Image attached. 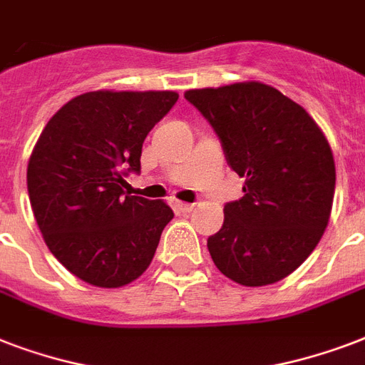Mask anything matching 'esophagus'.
<instances>
[{
    "label": "esophagus",
    "mask_w": 365,
    "mask_h": 365,
    "mask_svg": "<svg viewBox=\"0 0 365 365\" xmlns=\"http://www.w3.org/2000/svg\"><path fill=\"white\" fill-rule=\"evenodd\" d=\"M174 208H176L178 212H183V214H187V212L193 210L195 205H189V202H180V200H176V202H174Z\"/></svg>",
    "instance_id": "1"
}]
</instances>
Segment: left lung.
I'll return each instance as SVG.
<instances>
[{"label": "left lung", "instance_id": "obj_1", "mask_svg": "<svg viewBox=\"0 0 365 365\" xmlns=\"http://www.w3.org/2000/svg\"><path fill=\"white\" fill-rule=\"evenodd\" d=\"M222 142L244 195L223 208L208 237L212 261L242 286L282 280L317 248L328 227L335 163L328 140L294 100L263 83L185 93Z\"/></svg>", "mask_w": 365, "mask_h": 365}]
</instances>
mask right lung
I'll return each mask as SVG.
<instances>
[{"label":"right lung","mask_w":365,"mask_h":365,"mask_svg":"<svg viewBox=\"0 0 365 365\" xmlns=\"http://www.w3.org/2000/svg\"><path fill=\"white\" fill-rule=\"evenodd\" d=\"M172 91H96L62 106L28 163V195L43 239L62 265L98 288L136 280L153 259L174 212L134 197L149 130L172 110Z\"/></svg>","instance_id":"add662e5"}]
</instances>
